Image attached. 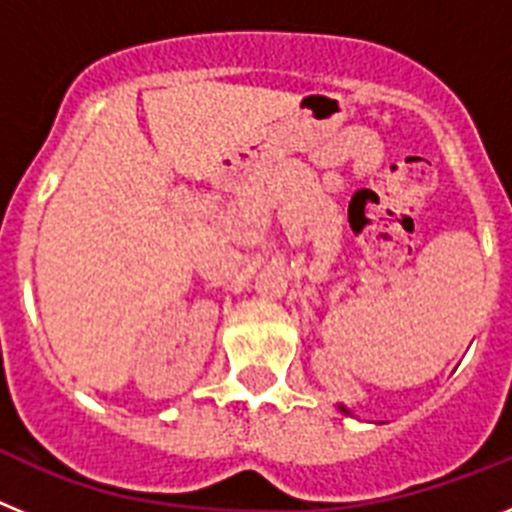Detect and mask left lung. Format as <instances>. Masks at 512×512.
<instances>
[{
	"label": "left lung",
	"mask_w": 512,
	"mask_h": 512,
	"mask_svg": "<svg viewBox=\"0 0 512 512\" xmlns=\"http://www.w3.org/2000/svg\"><path fill=\"white\" fill-rule=\"evenodd\" d=\"M341 413H346V415H351V413H348V410H346V408H341Z\"/></svg>",
	"instance_id": "8db88e82"
}]
</instances>
